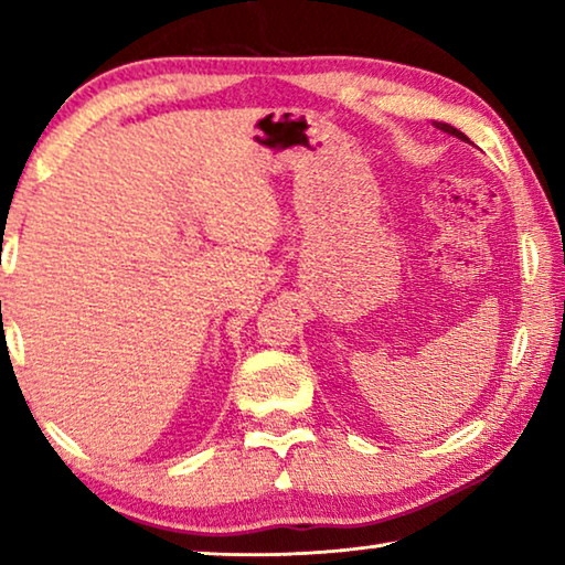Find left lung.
<instances>
[{
  "instance_id": "obj_1",
  "label": "left lung",
  "mask_w": 565,
  "mask_h": 565,
  "mask_svg": "<svg viewBox=\"0 0 565 565\" xmlns=\"http://www.w3.org/2000/svg\"><path fill=\"white\" fill-rule=\"evenodd\" d=\"M437 128H439V130H445V134H450V136H455V138H460V141H468V138H466V134H460V130H458V128L447 126V122H437Z\"/></svg>"
}]
</instances>
